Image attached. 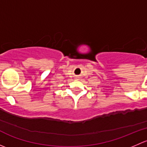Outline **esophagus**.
Here are the masks:
<instances>
[{
	"label": "esophagus",
	"mask_w": 147,
	"mask_h": 147,
	"mask_svg": "<svg viewBox=\"0 0 147 147\" xmlns=\"http://www.w3.org/2000/svg\"><path fill=\"white\" fill-rule=\"evenodd\" d=\"M76 78H78V77H76ZM76 79H78V78H76Z\"/></svg>",
	"instance_id": "obj_1"
}]
</instances>
